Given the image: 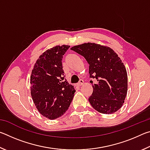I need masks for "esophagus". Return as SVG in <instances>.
Masks as SVG:
<instances>
[{"label":"esophagus","mask_w":150,"mask_h":150,"mask_svg":"<svg viewBox=\"0 0 150 150\" xmlns=\"http://www.w3.org/2000/svg\"><path fill=\"white\" fill-rule=\"evenodd\" d=\"M83 83H84V81H83V79H80L79 82V83H77V86L80 87V86H81L83 84Z\"/></svg>","instance_id":"34e87169"}]
</instances>
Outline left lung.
Wrapping results in <instances>:
<instances>
[{
	"label": "left lung",
	"mask_w": 150,
	"mask_h": 150,
	"mask_svg": "<svg viewBox=\"0 0 150 150\" xmlns=\"http://www.w3.org/2000/svg\"><path fill=\"white\" fill-rule=\"evenodd\" d=\"M71 50L85 57L89 65L88 73L93 91L88 98L91 106L103 114L119 110L128 90V76L120 58L111 48L94 43L75 45Z\"/></svg>",
	"instance_id": "1"
}]
</instances>
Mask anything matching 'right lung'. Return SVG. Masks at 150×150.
<instances>
[{
  "mask_svg": "<svg viewBox=\"0 0 150 150\" xmlns=\"http://www.w3.org/2000/svg\"><path fill=\"white\" fill-rule=\"evenodd\" d=\"M69 45L51 48L41 55L35 63L30 77L31 95L40 113L54 120L69 108L75 90L65 79L63 56Z\"/></svg>",
  "mask_w": 150,
  "mask_h": 150,
  "instance_id": "add662e5",
  "label": "right lung"
}]
</instances>
